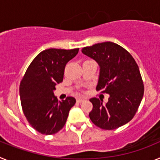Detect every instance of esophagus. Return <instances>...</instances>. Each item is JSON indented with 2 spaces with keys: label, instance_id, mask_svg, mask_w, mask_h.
<instances>
[{
  "label": "esophagus",
  "instance_id": "1",
  "mask_svg": "<svg viewBox=\"0 0 160 160\" xmlns=\"http://www.w3.org/2000/svg\"><path fill=\"white\" fill-rule=\"evenodd\" d=\"M84 101H85V99H82V98H78V99H77V102H78V103L83 102Z\"/></svg>",
  "mask_w": 160,
  "mask_h": 160
}]
</instances>
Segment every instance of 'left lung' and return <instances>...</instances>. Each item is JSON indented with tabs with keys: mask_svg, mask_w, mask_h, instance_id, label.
Instances as JSON below:
<instances>
[{
	"mask_svg": "<svg viewBox=\"0 0 160 160\" xmlns=\"http://www.w3.org/2000/svg\"><path fill=\"white\" fill-rule=\"evenodd\" d=\"M82 52L99 65L96 90L110 94L106 104L96 98H90L93 104L89 114L90 120L104 130H114L125 125L135 116L144 93L136 62L124 48L111 42L84 47Z\"/></svg>",
	"mask_w": 160,
	"mask_h": 160,
	"instance_id": "obj_1",
	"label": "left lung"
}]
</instances>
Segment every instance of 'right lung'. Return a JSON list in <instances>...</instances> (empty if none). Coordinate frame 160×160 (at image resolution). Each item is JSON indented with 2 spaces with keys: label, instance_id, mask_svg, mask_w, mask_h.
Returning a JSON list of instances; mask_svg holds the SVG:
<instances>
[{
  "label": "right lung",
  "instance_id": "add662e5",
  "mask_svg": "<svg viewBox=\"0 0 160 160\" xmlns=\"http://www.w3.org/2000/svg\"><path fill=\"white\" fill-rule=\"evenodd\" d=\"M78 50L79 48L43 50L32 60L20 83L24 114L29 124L42 135L58 132L75 104L73 97L58 102L53 90L56 85L63 81L66 63L75 57Z\"/></svg>",
  "mask_w": 160,
  "mask_h": 160
}]
</instances>
